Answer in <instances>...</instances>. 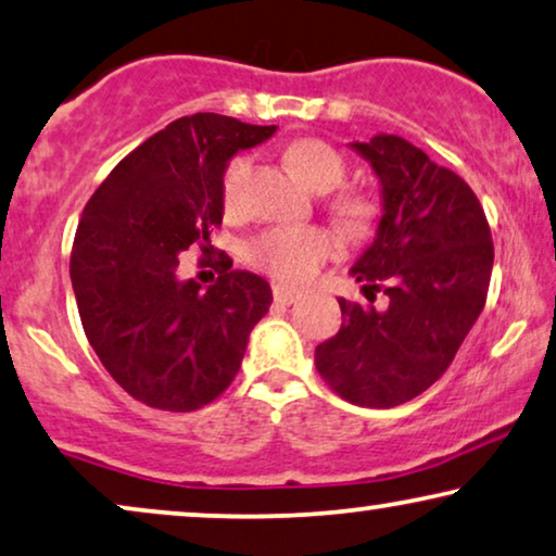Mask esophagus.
I'll return each instance as SVG.
<instances>
[{"instance_id":"obj_1","label":"esophagus","mask_w":556,"mask_h":556,"mask_svg":"<svg viewBox=\"0 0 556 556\" xmlns=\"http://www.w3.org/2000/svg\"><path fill=\"white\" fill-rule=\"evenodd\" d=\"M271 294H275V302L277 304H292L296 296H300V292H296V289L287 287V285H275V287H271Z\"/></svg>"}]
</instances>
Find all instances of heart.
I'll return each mask as SVG.
<instances>
[{
	"label": "heart",
	"mask_w": 556,
	"mask_h": 556,
	"mask_svg": "<svg viewBox=\"0 0 556 556\" xmlns=\"http://www.w3.org/2000/svg\"><path fill=\"white\" fill-rule=\"evenodd\" d=\"M287 159L302 181L315 191H334L345 184L348 161L338 148L323 138H296L287 148ZM254 159L249 153H237L224 166L222 174V206L229 216H237L247 206L249 178H252ZM330 214L350 237H367L380 222V201L365 191H340L332 197ZM334 237L323 226L277 224L247 241L244 260L254 269L267 271L279 281H307L334 254Z\"/></svg>",
	"instance_id": "1"
}]
</instances>
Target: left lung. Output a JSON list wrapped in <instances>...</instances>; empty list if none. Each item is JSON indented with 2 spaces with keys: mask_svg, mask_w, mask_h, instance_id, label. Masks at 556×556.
Wrapping results in <instances>:
<instances>
[{
  "mask_svg": "<svg viewBox=\"0 0 556 556\" xmlns=\"http://www.w3.org/2000/svg\"><path fill=\"white\" fill-rule=\"evenodd\" d=\"M382 184L380 229L353 277L370 307L338 300L342 327L315 350L323 380L348 403L393 408L448 370L486 304L494 241L464 178L397 136L355 143ZM389 294L382 311L374 292Z\"/></svg>",
  "mask_w": 556,
  "mask_h": 556,
  "instance_id": "1",
  "label": "left lung"
}]
</instances>
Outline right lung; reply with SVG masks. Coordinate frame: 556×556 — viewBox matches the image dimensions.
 <instances>
[{"mask_svg": "<svg viewBox=\"0 0 556 556\" xmlns=\"http://www.w3.org/2000/svg\"><path fill=\"white\" fill-rule=\"evenodd\" d=\"M271 132L229 115H186L125 155L85 203L70 254L83 330L111 378L148 408L189 413L216 401L269 312L267 281L231 271L226 252H216L208 289L178 279V254L193 244L208 252L226 161Z\"/></svg>", "mask_w": 556, "mask_h": 556, "instance_id": "obj_1", "label": "right lung"}]
</instances>
